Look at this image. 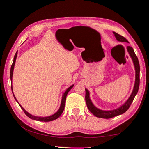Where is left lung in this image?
<instances>
[{
	"label": "left lung",
	"mask_w": 149,
	"mask_h": 149,
	"mask_svg": "<svg viewBox=\"0 0 149 149\" xmlns=\"http://www.w3.org/2000/svg\"><path fill=\"white\" fill-rule=\"evenodd\" d=\"M113 33L115 36L116 40H118V42L129 43L127 40H126L124 37H123V36L117 33L116 32H115V31H113ZM127 50L133 61L134 66L135 68V71H136V79H135V83H134L132 92L131 94H130L129 97L127 99V100L124 102V104L120 106L119 107L117 108V109H115L113 110H110V111L101 110L93 104L91 99H90V94H89V90L86 88H85V91H86L85 100H86V104H87V107L88 108V109L89 110V111L91 112V113H93L94 116L97 117V118L110 119L116 116H119V115L124 114V112L126 111H127V109L129 108L130 104H131V103L134 100L135 96H136V94L138 92L139 88V83H140V79H139L140 66H139V60L137 56L136 55V54L134 53L133 48L131 47H127Z\"/></svg>",
	"instance_id": "8db88e82"
}]
</instances>
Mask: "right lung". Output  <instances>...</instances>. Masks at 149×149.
I'll return each instance as SVG.
<instances>
[{
    "label": "right lung",
    "mask_w": 149,
    "mask_h": 149,
    "mask_svg": "<svg viewBox=\"0 0 149 149\" xmlns=\"http://www.w3.org/2000/svg\"><path fill=\"white\" fill-rule=\"evenodd\" d=\"M17 52L18 51L16 52L15 55L14 56V58H13V63L12 65V66H11V68H10V80H11V83L12 84V76H13V69H14V66H15V61H16V59H17ZM74 86V84L71 85L70 87H69L68 88L66 91L62 95V98H61V104H60V107L59 108V109L58 110V111L56 112V113H55L54 114L52 115V116H47V117H38V116H33L31 115V114L29 113V112L27 111H26L25 109H24V108L22 107L19 102H18L17 100L16 99L14 94H13V88H12V85L11 86V88H12V93H13V97H14L15 101L17 102V103L19 104V106H20V107L22 108V109L24 111V112H25V114L29 118H30V119H33V120H38V121H43V122H49V121H52V120H55L56 119H58L59 117L61 116V114L63 113V110L65 109V102H66V96L68 93V92L70 91V90L73 88Z\"/></svg>",
    "instance_id": "1"
}]
</instances>
